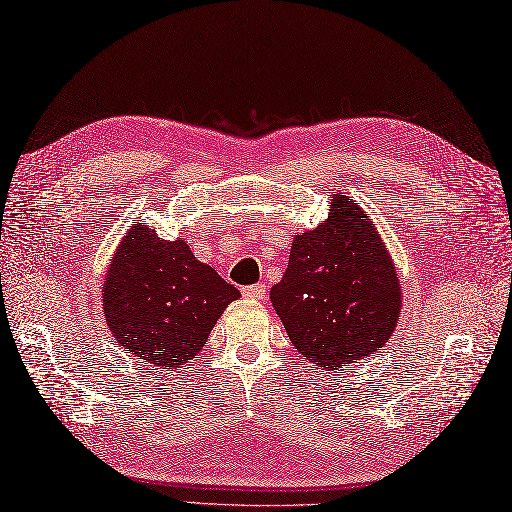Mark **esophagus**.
<instances>
[{
  "label": "esophagus",
  "instance_id": "1",
  "mask_svg": "<svg viewBox=\"0 0 512 512\" xmlns=\"http://www.w3.org/2000/svg\"><path fill=\"white\" fill-rule=\"evenodd\" d=\"M243 295L247 299H265L267 297V286L265 284H254V286H245Z\"/></svg>",
  "mask_w": 512,
  "mask_h": 512
}]
</instances>
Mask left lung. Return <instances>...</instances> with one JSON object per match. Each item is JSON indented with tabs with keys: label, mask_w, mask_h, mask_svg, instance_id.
<instances>
[{
	"label": "left lung",
	"mask_w": 512,
	"mask_h": 512,
	"mask_svg": "<svg viewBox=\"0 0 512 512\" xmlns=\"http://www.w3.org/2000/svg\"><path fill=\"white\" fill-rule=\"evenodd\" d=\"M271 303L303 359L338 370L385 347L403 308V286L375 222L334 191L325 222L293 237Z\"/></svg>",
	"instance_id": "obj_1"
}]
</instances>
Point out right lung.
I'll list each match as a JSON object with an SVG mask.
<instances>
[{"label": "right lung", "mask_w": 512, "mask_h": 512, "mask_svg": "<svg viewBox=\"0 0 512 512\" xmlns=\"http://www.w3.org/2000/svg\"><path fill=\"white\" fill-rule=\"evenodd\" d=\"M103 316L140 364L181 368L209 340L219 316L241 293L183 241H163L153 226L133 222L109 262Z\"/></svg>", "instance_id": "right-lung-1"}]
</instances>
